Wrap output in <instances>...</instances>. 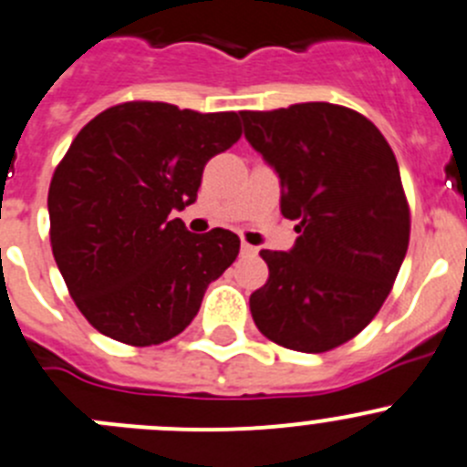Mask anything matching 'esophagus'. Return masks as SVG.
I'll return each mask as SVG.
<instances>
[{
  "mask_svg": "<svg viewBox=\"0 0 467 467\" xmlns=\"http://www.w3.org/2000/svg\"><path fill=\"white\" fill-rule=\"evenodd\" d=\"M256 247L254 245H250V243H243V254H250V256H254L256 254Z\"/></svg>",
  "mask_w": 467,
  "mask_h": 467,
  "instance_id": "1",
  "label": "esophagus"
}]
</instances>
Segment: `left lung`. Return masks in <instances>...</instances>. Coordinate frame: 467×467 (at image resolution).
I'll use <instances>...</instances> for the list:
<instances>
[{
    "instance_id": "1",
    "label": "left lung",
    "mask_w": 467,
    "mask_h": 467,
    "mask_svg": "<svg viewBox=\"0 0 467 467\" xmlns=\"http://www.w3.org/2000/svg\"><path fill=\"white\" fill-rule=\"evenodd\" d=\"M245 137L277 171L288 252L261 250L270 277L250 296L261 335L326 353L369 326L410 241V208L388 140L359 112L300 103L241 112Z\"/></svg>"
}]
</instances>
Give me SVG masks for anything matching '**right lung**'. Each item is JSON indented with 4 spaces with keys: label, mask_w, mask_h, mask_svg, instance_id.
Returning <instances> with one entry per match:
<instances>
[{
    "label": "right lung",
    "mask_w": 467,
    "mask_h": 467,
    "mask_svg": "<svg viewBox=\"0 0 467 467\" xmlns=\"http://www.w3.org/2000/svg\"><path fill=\"white\" fill-rule=\"evenodd\" d=\"M236 112L114 105L87 123L47 192L50 243L70 297L105 337L155 346L181 335L241 250L229 229L190 234L203 167L241 140Z\"/></svg>",
    "instance_id": "1"
}]
</instances>
